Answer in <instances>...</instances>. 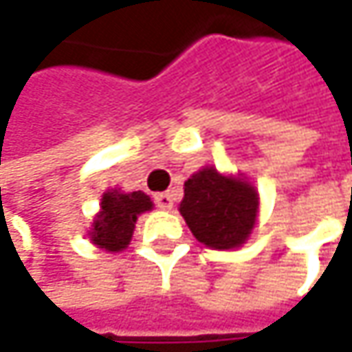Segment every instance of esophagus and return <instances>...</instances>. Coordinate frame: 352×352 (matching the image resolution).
I'll use <instances>...</instances> for the list:
<instances>
[{
	"mask_svg": "<svg viewBox=\"0 0 352 352\" xmlns=\"http://www.w3.org/2000/svg\"><path fill=\"white\" fill-rule=\"evenodd\" d=\"M155 205L159 209H165V211L173 209V195L171 193H157Z\"/></svg>",
	"mask_w": 352,
	"mask_h": 352,
	"instance_id": "obj_1",
	"label": "esophagus"
}]
</instances>
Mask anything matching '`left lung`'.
Here are the masks:
<instances>
[{
	"mask_svg": "<svg viewBox=\"0 0 352 352\" xmlns=\"http://www.w3.org/2000/svg\"><path fill=\"white\" fill-rule=\"evenodd\" d=\"M179 213L205 247L235 249L249 239L257 223L258 193L247 179L205 167L185 181Z\"/></svg>",
	"mask_w": 352,
	"mask_h": 352,
	"instance_id": "8db88e82",
	"label": "left lung"
}]
</instances>
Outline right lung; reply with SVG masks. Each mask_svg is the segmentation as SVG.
I'll use <instances>...</instances> for the list:
<instances>
[{
	"mask_svg": "<svg viewBox=\"0 0 352 352\" xmlns=\"http://www.w3.org/2000/svg\"><path fill=\"white\" fill-rule=\"evenodd\" d=\"M151 209L153 201L143 191L121 193L119 189H109L101 197V211L94 219L91 243L111 253L123 251L133 237L137 217Z\"/></svg>",
	"mask_w": 352,
	"mask_h": 352,
	"instance_id": "obj_1",
	"label": "right lung"
}]
</instances>
